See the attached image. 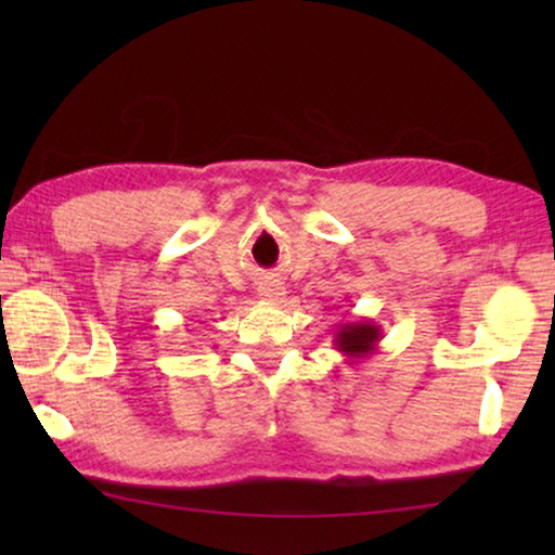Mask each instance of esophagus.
<instances>
[{"instance_id":"34e87169","label":"esophagus","mask_w":555,"mask_h":555,"mask_svg":"<svg viewBox=\"0 0 555 555\" xmlns=\"http://www.w3.org/2000/svg\"><path fill=\"white\" fill-rule=\"evenodd\" d=\"M286 296V288L279 284V281H264V284L259 286V298L261 300H269V304H281Z\"/></svg>"}]
</instances>
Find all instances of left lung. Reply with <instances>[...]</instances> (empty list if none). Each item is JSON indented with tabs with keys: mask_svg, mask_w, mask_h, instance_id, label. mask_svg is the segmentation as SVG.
<instances>
[{
	"mask_svg": "<svg viewBox=\"0 0 555 555\" xmlns=\"http://www.w3.org/2000/svg\"><path fill=\"white\" fill-rule=\"evenodd\" d=\"M382 337V327L374 321H350L337 325L333 345L337 352H343V357H347V362L354 364L360 360H367L370 354L377 352Z\"/></svg>",
	"mask_w": 555,
	"mask_h": 555,
	"instance_id": "left-lung-1",
	"label": "left lung"
}]
</instances>
